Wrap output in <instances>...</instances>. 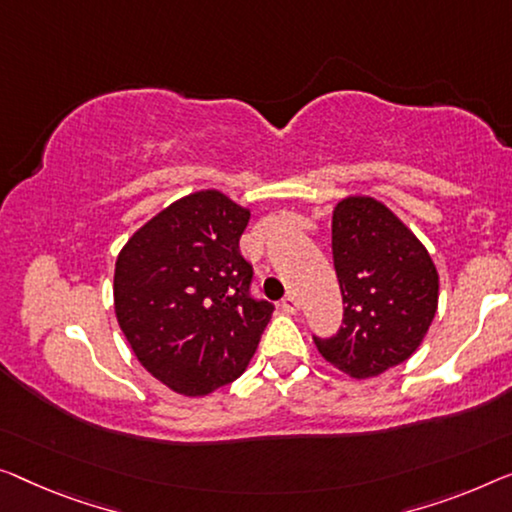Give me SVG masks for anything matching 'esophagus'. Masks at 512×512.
<instances>
[{"mask_svg": "<svg viewBox=\"0 0 512 512\" xmlns=\"http://www.w3.org/2000/svg\"><path fill=\"white\" fill-rule=\"evenodd\" d=\"M280 308L287 312V315H296L299 312V299H296V294H287L285 299L280 301Z\"/></svg>", "mask_w": 512, "mask_h": 512, "instance_id": "obj_1", "label": "esophagus"}]
</instances>
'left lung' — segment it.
<instances>
[{"label":"left lung","mask_w":512,"mask_h":512,"mask_svg":"<svg viewBox=\"0 0 512 512\" xmlns=\"http://www.w3.org/2000/svg\"><path fill=\"white\" fill-rule=\"evenodd\" d=\"M331 248L345 317L333 338L315 345L345 375L377 377L421 347L437 315V266L416 234L368 195L335 204Z\"/></svg>","instance_id":"left-lung-1"}]
</instances>
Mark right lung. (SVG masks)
Wrapping results in <instances>:
<instances>
[{
  "label": "right lung",
  "instance_id": "right-lung-1",
  "mask_svg": "<svg viewBox=\"0 0 512 512\" xmlns=\"http://www.w3.org/2000/svg\"><path fill=\"white\" fill-rule=\"evenodd\" d=\"M250 209L197 190L156 213L114 264V315L144 368L202 398L248 368L273 305L250 296L239 253Z\"/></svg>",
  "mask_w": 512,
  "mask_h": 512
}]
</instances>
